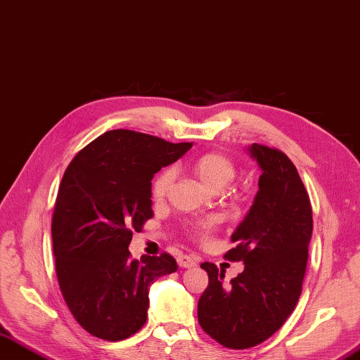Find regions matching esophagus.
<instances>
[{"label": "esophagus", "instance_id": "obj_1", "mask_svg": "<svg viewBox=\"0 0 360 360\" xmlns=\"http://www.w3.org/2000/svg\"><path fill=\"white\" fill-rule=\"evenodd\" d=\"M179 266L183 269H189V267H194L197 264V259L193 258V256H188V255H180L177 258Z\"/></svg>", "mask_w": 360, "mask_h": 360}]
</instances>
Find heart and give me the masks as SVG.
<instances>
[{
    "label": "heart",
    "mask_w": 360,
    "mask_h": 360,
    "mask_svg": "<svg viewBox=\"0 0 360 360\" xmlns=\"http://www.w3.org/2000/svg\"><path fill=\"white\" fill-rule=\"evenodd\" d=\"M191 167H193V172L197 175V179L210 189H221L226 186L234 179V175H236V166H234V163L229 157L224 155L221 152L203 153V155L194 160V163ZM172 169L161 171L155 177V180H153L152 185L153 199L157 202L163 200L172 185ZM214 217L205 219V221L194 225V233L199 234V236H203V234H207L212 226H214Z\"/></svg>",
    "instance_id": "1"
}]
</instances>
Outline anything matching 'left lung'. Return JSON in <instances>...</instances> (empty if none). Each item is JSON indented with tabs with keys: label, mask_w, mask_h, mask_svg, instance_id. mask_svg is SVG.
<instances>
[{
	"label": "left lung",
	"mask_w": 360,
	"mask_h": 360,
	"mask_svg": "<svg viewBox=\"0 0 360 360\" xmlns=\"http://www.w3.org/2000/svg\"><path fill=\"white\" fill-rule=\"evenodd\" d=\"M258 163V193L225 258L242 261L244 272L225 284V272L203 262L208 288L199 300V323L226 348L245 349L280 329L302 293L312 236V208L297 167L281 150L247 148Z\"/></svg>",
	"instance_id": "obj_1"
}]
</instances>
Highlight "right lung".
<instances>
[{
	"label": "right lung",
	"instance_id": "right-lung-1",
	"mask_svg": "<svg viewBox=\"0 0 360 360\" xmlns=\"http://www.w3.org/2000/svg\"><path fill=\"white\" fill-rule=\"evenodd\" d=\"M193 148L110 130L72 158L58 188L53 248L62 295L85 331L118 342L148 320L149 289L177 270L171 255L131 259L129 244L153 216L152 179Z\"/></svg>",
	"mask_w": 360,
	"mask_h": 360
}]
</instances>
